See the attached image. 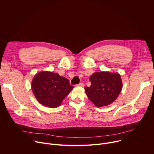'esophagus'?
Wrapping results in <instances>:
<instances>
[{"mask_svg": "<svg viewBox=\"0 0 154 154\" xmlns=\"http://www.w3.org/2000/svg\"><path fill=\"white\" fill-rule=\"evenodd\" d=\"M78 86H79V87H84V83L83 82H80L79 84H78V85H77Z\"/></svg>", "mask_w": 154, "mask_h": 154, "instance_id": "obj_1", "label": "esophagus"}]
</instances>
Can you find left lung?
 I'll return each instance as SVG.
<instances>
[{
	"label": "left lung",
	"instance_id": "left-lung-1",
	"mask_svg": "<svg viewBox=\"0 0 154 154\" xmlns=\"http://www.w3.org/2000/svg\"><path fill=\"white\" fill-rule=\"evenodd\" d=\"M91 86L85 87V92L89 100L97 107L109 105L120 94L122 83L117 73L96 72L90 77Z\"/></svg>",
	"mask_w": 154,
	"mask_h": 154
}]
</instances>
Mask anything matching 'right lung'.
Segmentation results:
<instances>
[{"instance_id": "add662e5", "label": "right lung", "mask_w": 154, "mask_h": 154, "mask_svg": "<svg viewBox=\"0 0 154 154\" xmlns=\"http://www.w3.org/2000/svg\"><path fill=\"white\" fill-rule=\"evenodd\" d=\"M73 88L68 79L49 72L37 73L32 82V91L37 100L51 108L59 106Z\"/></svg>"}]
</instances>
